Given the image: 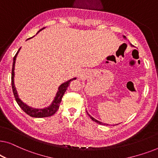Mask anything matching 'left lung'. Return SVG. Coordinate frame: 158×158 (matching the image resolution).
<instances>
[{
  "label": "left lung",
  "instance_id": "obj_1",
  "mask_svg": "<svg viewBox=\"0 0 158 158\" xmlns=\"http://www.w3.org/2000/svg\"><path fill=\"white\" fill-rule=\"evenodd\" d=\"M123 37H124V39H126V36H123ZM130 45H131V47H133V45H132V44H130ZM86 112H87L88 115L90 116V118H91V119H92L93 121H94V122H96V123H98V124H101V125H104V126H108V125H109V124H106V123H103V122H99V121H98V120H96V118H94V117H93V116H90V114L88 113V111H86ZM116 125H117V124H116Z\"/></svg>",
  "mask_w": 158,
  "mask_h": 158
}]
</instances>
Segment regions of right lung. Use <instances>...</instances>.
<instances>
[{
    "instance_id": "right-lung-1",
    "label": "right lung",
    "mask_w": 158,
    "mask_h": 158,
    "mask_svg": "<svg viewBox=\"0 0 158 158\" xmlns=\"http://www.w3.org/2000/svg\"><path fill=\"white\" fill-rule=\"evenodd\" d=\"M44 29H45V27L41 29L40 31L37 32V34L40 32V31H42ZM34 37V36H32ZM31 37V38H32ZM29 38V39H31ZM28 39V40H29ZM21 47L19 48V49L17 52V53L15 55L14 57V62H13V67H12V73H11V85H12V89H13V93H14L15 99H16L17 103H18L19 106L21 107V109L23 110V111L25 112L26 114H27L28 115L31 116V117H35V118H43V117H48V116H52L53 114H55V112L57 111V109H59L60 107V103H61L62 101V96H64V93H65L67 88L69 85H70V82L73 81V80H76V77H73V78L69 80V81L64 82L62 84H61L58 88V90L56 94V96L54 98V100L52 101V102L49 106L45 107L44 109H34V108H32L29 106H28L27 104H26L25 103H23L22 101L19 98L18 93H17L16 88L15 87V84H14V69H15V63H16V57L18 55V54L20 51Z\"/></svg>"
}]
</instances>
